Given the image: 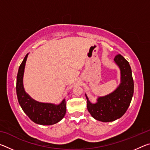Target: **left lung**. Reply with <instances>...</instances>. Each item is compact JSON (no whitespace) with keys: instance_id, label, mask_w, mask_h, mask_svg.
<instances>
[{"instance_id":"obj_1","label":"left lung","mask_w":150,"mask_h":150,"mask_svg":"<svg viewBox=\"0 0 150 150\" xmlns=\"http://www.w3.org/2000/svg\"><path fill=\"white\" fill-rule=\"evenodd\" d=\"M114 62L120 71V83L108 95L98 96L96 103L87 100V109L96 120L103 122L115 121L121 118L130 105L134 94V81L130 64L120 54L116 55Z\"/></svg>"}]
</instances>
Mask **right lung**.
Wrapping results in <instances>:
<instances>
[{"instance_id": "add662e5", "label": "right lung", "mask_w": 150, "mask_h": 150, "mask_svg": "<svg viewBox=\"0 0 150 150\" xmlns=\"http://www.w3.org/2000/svg\"><path fill=\"white\" fill-rule=\"evenodd\" d=\"M28 54L20 64L16 77V95L18 100L25 114L34 122L40 125H53L64 117L66 103L64 98L59 105L41 103L35 100L24 90L23 77L25 65Z\"/></svg>"}]
</instances>
